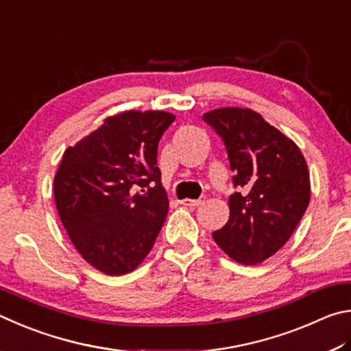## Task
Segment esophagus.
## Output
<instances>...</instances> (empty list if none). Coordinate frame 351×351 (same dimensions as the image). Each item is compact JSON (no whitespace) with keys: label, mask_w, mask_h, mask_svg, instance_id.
<instances>
[{"label":"esophagus","mask_w":351,"mask_h":351,"mask_svg":"<svg viewBox=\"0 0 351 351\" xmlns=\"http://www.w3.org/2000/svg\"><path fill=\"white\" fill-rule=\"evenodd\" d=\"M205 200H206L205 195H202V197L197 199V200H194V199H183L180 204L183 206H188V208H195V206H200L202 204H205Z\"/></svg>","instance_id":"34e87169"}]
</instances>
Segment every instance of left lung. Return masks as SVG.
I'll list each match as a JSON object with an SVG mask.
<instances>
[{"label": "left lung", "mask_w": 351, "mask_h": 351, "mask_svg": "<svg viewBox=\"0 0 351 351\" xmlns=\"http://www.w3.org/2000/svg\"><path fill=\"white\" fill-rule=\"evenodd\" d=\"M204 120L222 137L232 183L230 219L213 232L232 261L257 265L291 237L310 204V172L299 146L253 109L219 108Z\"/></svg>", "instance_id": "8db88e82"}]
</instances>
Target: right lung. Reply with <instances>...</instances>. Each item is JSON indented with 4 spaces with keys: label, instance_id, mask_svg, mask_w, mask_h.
<instances>
[{
    "label": "right lung",
    "instance_id": "right-lung-1",
    "mask_svg": "<svg viewBox=\"0 0 351 351\" xmlns=\"http://www.w3.org/2000/svg\"><path fill=\"white\" fill-rule=\"evenodd\" d=\"M174 120L165 110H125L61 157L53 179L58 216L73 247L98 271L131 273L156 243L169 208L157 147ZM137 186L142 193L134 195Z\"/></svg>",
    "mask_w": 351,
    "mask_h": 351
}]
</instances>
